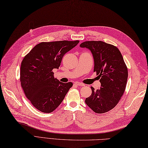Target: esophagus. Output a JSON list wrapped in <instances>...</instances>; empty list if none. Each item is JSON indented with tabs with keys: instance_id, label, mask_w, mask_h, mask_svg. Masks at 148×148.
Instances as JSON below:
<instances>
[{
	"instance_id": "esophagus-1",
	"label": "esophagus",
	"mask_w": 148,
	"mask_h": 148,
	"mask_svg": "<svg viewBox=\"0 0 148 148\" xmlns=\"http://www.w3.org/2000/svg\"><path fill=\"white\" fill-rule=\"evenodd\" d=\"M75 85H77V86H84V84H83L82 83H79V82H76L75 83Z\"/></svg>"
}]
</instances>
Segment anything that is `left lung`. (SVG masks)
<instances>
[{"label": "left lung", "mask_w": 148, "mask_h": 148, "mask_svg": "<svg viewBox=\"0 0 148 148\" xmlns=\"http://www.w3.org/2000/svg\"><path fill=\"white\" fill-rule=\"evenodd\" d=\"M92 53L94 72L99 77L101 87L92 89L85 102L97 114L107 112L117 106L123 96L128 78V69L119 49L112 44L98 41H85L80 44Z\"/></svg>", "instance_id": "8db88e82"}]
</instances>
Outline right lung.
<instances>
[{
  "instance_id": "obj_1",
  "label": "right lung",
  "mask_w": 148,
  "mask_h": 148,
  "mask_svg": "<svg viewBox=\"0 0 148 148\" xmlns=\"http://www.w3.org/2000/svg\"><path fill=\"white\" fill-rule=\"evenodd\" d=\"M79 41L42 42L36 45L21 62L20 82L26 97L39 111L51 113L64 100L71 82L62 83L53 77L65 53Z\"/></svg>"
}]
</instances>
